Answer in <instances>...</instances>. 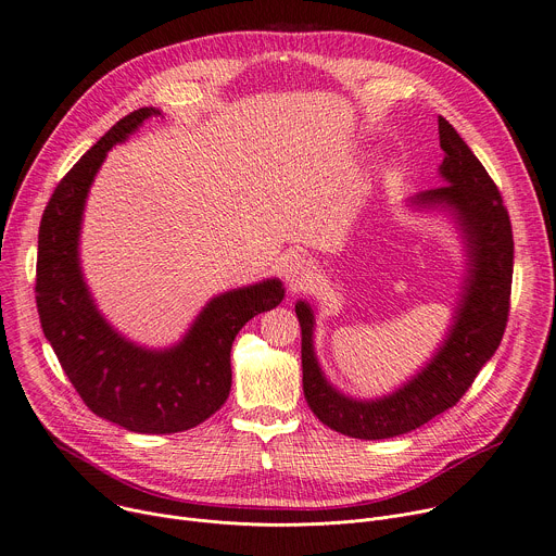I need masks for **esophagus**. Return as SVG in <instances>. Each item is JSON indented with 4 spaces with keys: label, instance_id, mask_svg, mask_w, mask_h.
<instances>
[{
    "label": "esophagus",
    "instance_id": "obj_1",
    "mask_svg": "<svg viewBox=\"0 0 556 556\" xmlns=\"http://www.w3.org/2000/svg\"><path fill=\"white\" fill-rule=\"evenodd\" d=\"M281 273L292 290L304 288L313 279V266L304 255H296V252H288L281 260Z\"/></svg>",
    "mask_w": 556,
    "mask_h": 556
}]
</instances>
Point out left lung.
Instances as JSON below:
<instances>
[{
  "mask_svg": "<svg viewBox=\"0 0 556 556\" xmlns=\"http://www.w3.org/2000/svg\"><path fill=\"white\" fill-rule=\"evenodd\" d=\"M441 188L417 192L406 204L439 211L457 224L466 252L459 301L445 339L428 364L390 394L348 396L324 375L315 352V308L299 299L301 370L311 410L328 428L355 439H390L421 428L457 403L496 352L510 313L513 226L503 199L462 135L439 117Z\"/></svg>",
  "mask_w": 556,
  "mask_h": 556,
  "instance_id": "1",
  "label": "left lung"
}]
</instances>
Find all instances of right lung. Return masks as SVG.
Instances as JSON below:
<instances>
[{"label":"right lung","instance_id":"right-lung-1","mask_svg":"<svg viewBox=\"0 0 556 556\" xmlns=\"http://www.w3.org/2000/svg\"><path fill=\"white\" fill-rule=\"evenodd\" d=\"M160 109L119 119L58 184L37 241V311L46 339L86 406L139 434H173L215 415L230 394V348L237 332L283 299L279 279L213 296L170 348L126 339L99 313L81 273L79 235L86 199L106 153Z\"/></svg>","mask_w":556,"mask_h":556}]
</instances>
